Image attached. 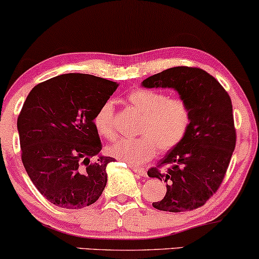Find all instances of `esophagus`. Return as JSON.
Listing matches in <instances>:
<instances>
[{"mask_svg":"<svg viewBox=\"0 0 259 259\" xmlns=\"http://www.w3.org/2000/svg\"><path fill=\"white\" fill-rule=\"evenodd\" d=\"M132 169H133L134 172L139 174V175L141 176V177H145L146 175H147V172H146V170L143 169V167H140V166H134V165H133Z\"/></svg>","mask_w":259,"mask_h":259,"instance_id":"1","label":"esophagus"}]
</instances>
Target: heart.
<instances>
[{
    "label": "heart",
    "instance_id": "b5f03b06",
    "mask_svg": "<svg viewBox=\"0 0 259 259\" xmlns=\"http://www.w3.org/2000/svg\"><path fill=\"white\" fill-rule=\"evenodd\" d=\"M127 104L142 114L136 139H123L108 148L112 157L127 163L141 164L153 158L157 148L167 152L186 138L192 123V111L182 98H169L163 92L136 89L127 95ZM99 135L116 139L114 108L111 101L100 106L94 117Z\"/></svg>",
    "mask_w": 259,
    "mask_h": 259
}]
</instances>
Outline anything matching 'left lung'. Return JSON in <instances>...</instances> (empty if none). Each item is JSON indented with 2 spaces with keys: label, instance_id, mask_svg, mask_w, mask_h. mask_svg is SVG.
I'll use <instances>...</instances> for the list:
<instances>
[{
  "label": "left lung",
  "instance_id": "1",
  "mask_svg": "<svg viewBox=\"0 0 259 259\" xmlns=\"http://www.w3.org/2000/svg\"><path fill=\"white\" fill-rule=\"evenodd\" d=\"M142 85L174 88L192 111L183 141L148 170L149 177L166 182L165 197L152 205L169 212L201 207L222 185L235 148L232 100L219 80L198 67L167 68Z\"/></svg>",
  "mask_w": 259,
  "mask_h": 259
}]
</instances>
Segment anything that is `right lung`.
Listing matches in <instances>:
<instances>
[{"mask_svg": "<svg viewBox=\"0 0 259 259\" xmlns=\"http://www.w3.org/2000/svg\"><path fill=\"white\" fill-rule=\"evenodd\" d=\"M119 84L84 73H66L37 84L19 117L21 160L38 192L55 206L82 208L101 197L111 157L92 158L102 143L94 126L100 106Z\"/></svg>", "mask_w": 259, "mask_h": 259, "instance_id": "add662e5", "label": "right lung"}]
</instances>
